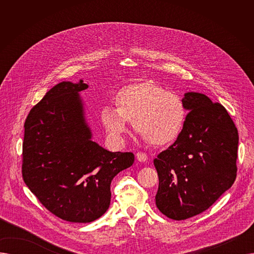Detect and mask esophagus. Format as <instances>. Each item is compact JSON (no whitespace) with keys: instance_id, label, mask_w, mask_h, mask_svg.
Here are the masks:
<instances>
[{"instance_id":"34e87169","label":"esophagus","mask_w":254,"mask_h":254,"mask_svg":"<svg viewBox=\"0 0 254 254\" xmlns=\"http://www.w3.org/2000/svg\"><path fill=\"white\" fill-rule=\"evenodd\" d=\"M136 157H137L138 161L141 162V163H144V162H146V161H147V159H148L147 154L144 153V152H141V151L136 154Z\"/></svg>"}]
</instances>
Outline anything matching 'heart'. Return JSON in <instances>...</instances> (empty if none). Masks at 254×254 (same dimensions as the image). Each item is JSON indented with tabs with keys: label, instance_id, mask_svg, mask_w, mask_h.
<instances>
[{
	"label": "heart",
	"instance_id": "1",
	"mask_svg": "<svg viewBox=\"0 0 254 254\" xmlns=\"http://www.w3.org/2000/svg\"><path fill=\"white\" fill-rule=\"evenodd\" d=\"M185 116L184 104L176 93L152 81L125 86L115 96V109L104 107L101 112L102 123L112 138L123 140L130 123L145 141L154 146L175 141Z\"/></svg>",
	"mask_w": 254,
	"mask_h": 254
}]
</instances>
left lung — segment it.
<instances>
[{
    "instance_id": "1",
    "label": "left lung",
    "mask_w": 254,
    "mask_h": 254,
    "mask_svg": "<svg viewBox=\"0 0 254 254\" xmlns=\"http://www.w3.org/2000/svg\"><path fill=\"white\" fill-rule=\"evenodd\" d=\"M182 102L190 112L180 135L153 161L156 207L175 220L207 210L237 177L239 135L228 111L199 92H186Z\"/></svg>"
}]
</instances>
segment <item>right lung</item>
I'll list each match as a JSON object with an SVG mask.
<instances>
[{"label":"right lung","instance_id":"right-lung-1","mask_svg":"<svg viewBox=\"0 0 254 254\" xmlns=\"http://www.w3.org/2000/svg\"><path fill=\"white\" fill-rule=\"evenodd\" d=\"M64 81L31 109L24 122L22 178L52 214L86 223L109 208L112 179L134 164V153L110 152L91 141L79 91Z\"/></svg>","mask_w":254,"mask_h":254}]
</instances>
